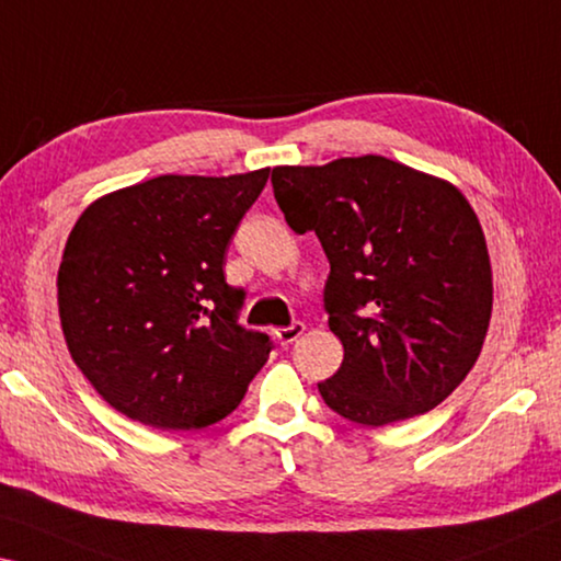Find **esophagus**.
Returning <instances> with one entry per match:
<instances>
[{
    "instance_id": "1",
    "label": "esophagus",
    "mask_w": 561,
    "mask_h": 561,
    "mask_svg": "<svg viewBox=\"0 0 561 561\" xmlns=\"http://www.w3.org/2000/svg\"><path fill=\"white\" fill-rule=\"evenodd\" d=\"M305 324L301 322H295V324H289V327H277V329H272V334H274V340L277 342H282V344H291L295 340H299L301 334H305Z\"/></svg>"
}]
</instances>
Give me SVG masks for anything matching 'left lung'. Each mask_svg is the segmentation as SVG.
<instances>
[{
  "instance_id": "obj_1",
  "label": "left lung",
  "mask_w": 561,
  "mask_h": 561,
  "mask_svg": "<svg viewBox=\"0 0 561 561\" xmlns=\"http://www.w3.org/2000/svg\"><path fill=\"white\" fill-rule=\"evenodd\" d=\"M274 199L329 260L324 307L344 346L319 385L329 409L364 426L442 404L482 352L492 264L482 225L455 184L379 154L274 167Z\"/></svg>"
}]
</instances>
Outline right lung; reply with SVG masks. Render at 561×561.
Returning <instances> with one entry per match:
<instances>
[{
	"label": "right lung",
	"instance_id": "1",
	"mask_svg": "<svg viewBox=\"0 0 561 561\" xmlns=\"http://www.w3.org/2000/svg\"><path fill=\"white\" fill-rule=\"evenodd\" d=\"M270 167L162 174L94 199L57 274L61 332L110 407L154 430H202L232 414L270 359V336L237 324L244 291L225 254Z\"/></svg>",
	"mask_w": 561,
	"mask_h": 561
}]
</instances>
